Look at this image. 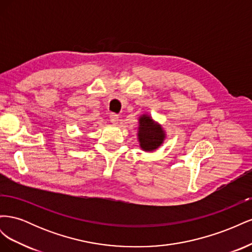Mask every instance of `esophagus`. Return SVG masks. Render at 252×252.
Returning <instances> with one entry per match:
<instances>
[{
  "instance_id": "34e87169",
  "label": "esophagus",
  "mask_w": 252,
  "mask_h": 252,
  "mask_svg": "<svg viewBox=\"0 0 252 252\" xmlns=\"http://www.w3.org/2000/svg\"><path fill=\"white\" fill-rule=\"evenodd\" d=\"M119 121H120V119H119L118 114H116V113H111L110 114V122H111L112 124H118Z\"/></svg>"
}]
</instances>
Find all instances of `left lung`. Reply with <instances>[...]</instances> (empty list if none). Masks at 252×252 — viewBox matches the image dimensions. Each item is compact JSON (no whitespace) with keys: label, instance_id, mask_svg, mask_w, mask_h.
<instances>
[{"label":"left lung","instance_id":"8db88e82","mask_svg":"<svg viewBox=\"0 0 252 252\" xmlns=\"http://www.w3.org/2000/svg\"><path fill=\"white\" fill-rule=\"evenodd\" d=\"M166 139V132L162 125H159L148 114H142L139 118L138 140L140 147L144 151H155L162 146Z\"/></svg>","mask_w":252,"mask_h":252}]
</instances>
